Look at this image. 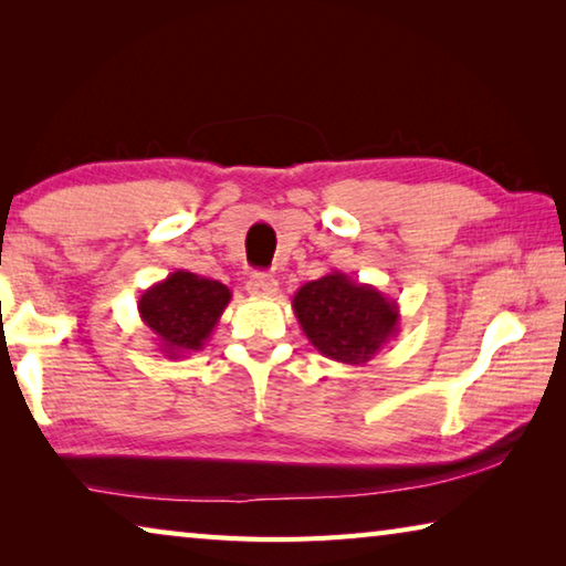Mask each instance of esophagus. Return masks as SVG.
<instances>
[{
    "label": "esophagus",
    "mask_w": 566,
    "mask_h": 566,
    "mask_svg": "<svg viewBox=\"0 0 566 566\" xmlns=\"http://www.w3.org/2000/svg\"><path fill=\"white\" fill-rule=\"evenodd\" d=\"M247 292L252 296H274L280 292V284H276V280H272L270 274L256 272L247 280Z\"/></svg>",
    "instance_id": "esophagus-1"
}]
</instances>
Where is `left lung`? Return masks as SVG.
Returning a JSON list of instances; mask_svg holds the SVG:
<instances>
[{"label": "left lung", "mask_w": 566, "mask_h": 566, "mask_svg": "<svg viewBox=\"0 0 566 566\" xmlns=\"http://www.w3.org/2000/svg\"><path fill=\"white\" fill-rule=\"evenodd\" d=\"M292 310L314 349L342 364L369 361L399 332L397 302L339 270L300 286Z\"/></svg>", "instance_id": "8db88e82"}]
</instances>
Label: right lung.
<instances>
[{
  "label": "right lung",
  "mask_w": 566,
  "mask_h": 566,
  "mask_svg": "<svg viewBox=\"0 0 566 566\" xmlns=\"http://www.w3.org/2000/svg\"><path fill=\"white\" fill-rule=\"evenodd\" d=\"M232 292L217 280L177 270L139 296V317L169 359L199 352L212 337Z\"/></svg>",
  "instance_id": "1"
}]
</instances>
